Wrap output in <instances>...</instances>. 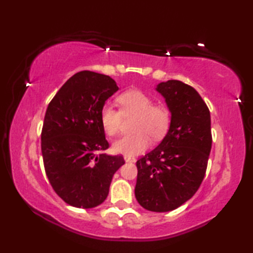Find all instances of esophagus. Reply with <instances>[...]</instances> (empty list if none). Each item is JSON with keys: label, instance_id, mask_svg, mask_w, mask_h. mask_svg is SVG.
Instances as JSON below:
<instances>
[{"label": "esophagus", "instance_id": "1", "mask_svg": "<svg viewBox=\"0 0 253 253\" xmlns=\"http://www.w3.org/2000/svg\"><path fill=\"white\" fill-rule=\"evenodd\" d=\"M124 160H125L127 163H134V162H136V158L135 157H131V156H124Z\"/></svg>", "mask_w": 253, "mask_h": 253}]
</instances>
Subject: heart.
Wrapping results in <instances>:
<instances>
[{
  "label": "heart",
  "mask_w": 253,
  "mask_h": 253,
  "mask_svg": "<svg viewBox=\"0 0 253 253\" xmlns=\"http://www.w3.org/2000/svg\"><path fill=\"white\" fill-rule=\"evenodd\" d=\"M121 110L106 105L100 110V124L108 136H115L121 127L123 116L136 115L132 125L134 134L125 135L113 144V151L125 156L143 153L151 145V138H163L170 126V111L165 105L155 104L148 93L131 89L118 96Z\"/></svg>",
  "instance_id": "heart-1"
}]
</instances>
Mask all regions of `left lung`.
I'll return each instance as SVG.
<instances>
[{"mask_svg": "<svg viewBox=\"0 0 253 253\" xmlns=\"http://www.w3.org/2000/svg\"><path fill=\"white\" fill-rule=\"evenodd\" d=\"M170 111V126L157 147L136 163L135 196L144 209L169 212L193 196L207 172L211 116L202 97L179 80L157 84Z\"/></svg>", "mask_w": 253, "mask_h": 253, "instance_id": "obj_1", "label": "left lung"}]
</instances>
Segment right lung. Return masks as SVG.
<instances>
[{"label": "right lung", "mask_w": 253, "mask_h": 253, "mask_svg": "<svg viewBox=\"0 0 253 253\" xmlns=\"http://www.w3.org/2000/svg\"><path fill=\"white\" fill-rule=\"evenodd\" d=\"M118 90L109 76L77 72L59 89L46 108L41 132L45 174L55 193L80 209L106 200L121 155L101 153L109 147L100 124V110Z\"/></svg>", "instance_id": "obj_1"}]
</instances>
